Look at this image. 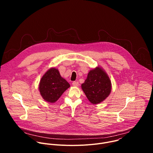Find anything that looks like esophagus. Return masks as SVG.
Instances as JSON below:
<instances>
[{"instance_id": "esophagus-1", "label": "esophagus", "mask_w": 153, "mask_h": 153, "mask_svg": "<svg viewBox=\"0 0 153 153\" xmlns=\"http://www.w3.org/2000/svg\"><path fill=\"white\" fill-rule=\"evenodd\" d=\"M73 85L74 86H77L79 85V82H77V81H74L73 83H72Z\"/></svg>"}]
</instances>
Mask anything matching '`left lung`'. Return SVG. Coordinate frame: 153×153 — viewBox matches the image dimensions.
<instances>
[{"mask_svg":"<svg viewBox=\"0 0 153 153\" xmlns=\"http://www.w3.org/2000/svg\"><path fill=\"white\" fill-rule=\"evenodd\" d=\"M82 88L86 97L93 104L103 101L111 90V83L106 73L100 67L91 70Z\"/></svg>","mask_w":153,"mask_h":153,"instance_id":"1","label":"left lung"}]
</instances>
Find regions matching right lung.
<instances>
[{
  "instance_id": "1",
  "label": "right lung",
  "mask_w": 153,
  "mask_h": 153,
  "mask_svg": "<svg viewBox=\"0 0 153 153\" xmlns=\"http://www.w3.org/2000/svg\"><path fill=\"white\" fill-rule=\"evenodd\" d=\"M70 86L69 83L61 77L58 70L52 68L43 76L39 88L43 99L54 103Z\"/></svg>"
}]
</instances>
